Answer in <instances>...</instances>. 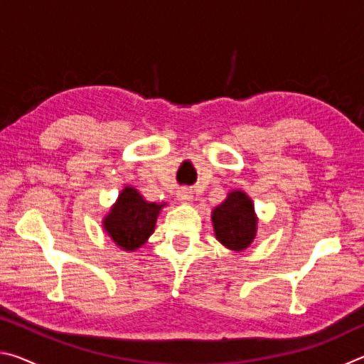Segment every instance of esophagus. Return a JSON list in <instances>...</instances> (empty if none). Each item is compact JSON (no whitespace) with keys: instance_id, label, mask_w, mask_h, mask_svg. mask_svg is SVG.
I'll return each mask as SVG.
<instances>
[{"instance_id":"1","label":"esophagus","mask_w":364,"mask_h":364,"mask_svg":"<svg viewBox=\"0 0 364 364\" xmlns=\"http://www.w3.org/2000/svg\"><path fill=\"white\" fill-rule=\"evenodd\" d=\"M193 191L189 188H180L176 191V199L181 202V204H189V202H193Z\"/></svg>"}]
</instances>
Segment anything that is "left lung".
<instances>
[{
  "mask_svg": "<svg viewBox=\"0 0 364 364\" xmlns=\"http://www.w3.org/2000/svg\"><path fill=\"white\" fill-rule=\"evenodd\" d=\"M215 237L232 252H242L254 242L258 217L254 202L241 189L230 191L226 199L212 210Z\"/></svg>",
  "mask_w": 364,
  "mask_h": 364,
  "instance_id": "left-lung-1",
  "label": "left lung"
}]
</instances>
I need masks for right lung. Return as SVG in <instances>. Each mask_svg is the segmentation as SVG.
I'll return each instance as SVG.
<instances>
[{"label": "right lung", "instance_id": "1", "mask_svg": "<svg viewBox=\"0 0 364 364\" xmlns=\"http://www.w3.org/2000/svg\"><path fill=\"white\" fill-rule=\"evenodd\" d=\"M165 205L167 204L147 202L138 189L125 186L102 218L104 232L119 249L125 252L138 250L156 230L157 217Z\"/></svg>", "mask_w": 364, "mask_h": 364}]
</instances>
